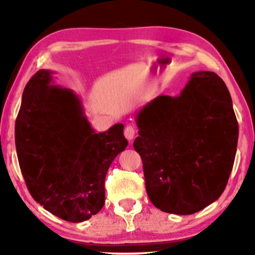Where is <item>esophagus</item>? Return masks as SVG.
Returning <instances> with one entry per match:
<instances>
[{
    "label": "esophagus",
    "mask_w": 255,
    "mask_h": 255,
    "mask_svg": "<svg viewBox=\"0 0 255 255\" xmlns=\"http://www.w3.org/2000/svg\"><path fill=\"white\" fill-rule=\"evenodd\" d=\"M134 133H135L134 128L131 127V125H128V127L124 128V135L128 141H131L132 139L134 138Z\"/></svg>",
    "instance_id": "34e87169"
}]
</instances>
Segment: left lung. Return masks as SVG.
I'll use <instances>...</instances> for the list:
<instances>
[{
	"instance_id": "obj_1",
	"label": "left lung",
	"mask_w": 255,
	"mask_h": 255,
	"mask_svg": "<svg viewBox=\"0 0 255 255\" xmlns=\"http://www.w3.org/2000/svg\"><path fill=\"white\" fill-rule=\"evenodd\" d=\"M135 124L133 147L156 208L191 215L218 200L231 174L239 131L231 95L216 73H193L180 95H160L145 104Z\"/></svg>"
}]
</instances>
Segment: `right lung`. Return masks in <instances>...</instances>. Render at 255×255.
I'll return each instance as SVG.
<instances>
[{
  "mask_svg": "<svg viewBox=\"0 0 255 255\" xmlns=\"http://www.w3.org/2000/svg\"><path fill=\"white\" fill-rule=\"evenodd\" d=\"M54 73L40 69L24 89L16 151L33 200L64 221L81 223L103 208L107 172L128 140L122 123L97 133L80 97L54 85Z\"/></svg>",
  "mask_w": 255,
  "mask_h": 255,
  "instance_id": "1",
  "label": "right lung"
}]
</instances>
